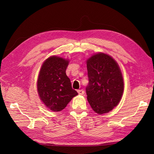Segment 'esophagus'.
Masks as SVG:
<instances>
[{"label":"esophagus","mask_w":154,"mask_h":154,"mask_svg":"<svg viewBox=\"0 0 154 154\" xmlns=\"http://www.w3.org/2000/svg\"><path fill=\"white\" fill-rule=\"evenodd\" d=\"M77 93L80 95H83V94L85 93V91L83 89H80V90H77Z\"/></svg>","instance_id":"1"}]
</instances>
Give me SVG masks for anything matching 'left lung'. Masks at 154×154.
<instances>
[{"label": "left lung", "instance_id": "8db88e82", "mask_svg": "<svg viewBox=\"0 0 154 154\" xmlns=\"http://www.w3.org/2000/svg\"><path fill=\"white\" fill-rule=\"evenodd\" d=\"M87 100L95 112H109L119 104L123 93L124 81L119 65L110 55L99 53L87 60Z\"/></svg>", "mask_w": 154, "mask_h": 154}]
</instances>
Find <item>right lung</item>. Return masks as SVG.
I'll return each mask as SVG.
<instances>
[{
	"label": "right lung",
	"instance_id": "right-lung-1",
	"mask_svg": "<svg viewBox=\"0 0 154 154\" xmlns=\"http://www.w3.org/2000/svg\"><path fill=\"white\" fill-rule=\"evenodd\" d=\"M68 63L65 59L52 56L45 60L40 69L38 92L45 105L52 111L63 110L78 94L72 89L71 81L65 73Z\"/></svg>",
	"mask_w": 154,
	"mask_h": 154
}]
</instances>
